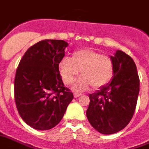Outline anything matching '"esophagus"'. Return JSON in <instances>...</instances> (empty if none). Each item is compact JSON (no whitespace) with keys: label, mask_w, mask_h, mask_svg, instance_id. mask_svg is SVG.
<instances>
[{"label":"esophagus","mask_w":149,"mask_h":149,"mask_svg":"<svg viewBox=\"0 0 149 149\" xmlns=\"http://www.w3.org/2000/svg\"><path fill=\"white\" fill-rule=\"evenodd\" d=\"M82 94H80V93H78V92H75L74 94V97H79V96H81Z\"/></svg>","instance_id":"esophagus-1"}]
</instances>
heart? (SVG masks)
I'll list each match as a JSON object with an SVG mask.
<instances>
[{
	"label": "heart",
	"instance_id": "b5f03b06",
	"mask_svg": "<svg viewBox=\"0 0 149 149\" xmlns=\"http://www.w3.org/2000/svg\"><path fill=\"white\" fill-rule=\"evenodd\" d=\"M59 72L66 85H71L81 72L82 77L76 82V91H84L90 86L94 88L107 85L113 76L114 63L109 56L91 49L79 50L71 58H63L58 65Z\"/></svg>",
	"mask_w": 149,
	"mask_h": 149
}]
</instances>
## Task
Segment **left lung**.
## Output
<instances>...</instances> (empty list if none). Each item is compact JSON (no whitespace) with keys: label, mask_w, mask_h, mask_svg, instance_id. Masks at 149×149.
I'll use <instances>...</instances> for the list:
<instances>
[{"label":"left lung","mask_w":149,"mask_h":149,"mask_svg":"<svg viewBox=\"0 0 149 149\" xmlns=\"http://www.w3.org/2000/svg\"><path fill=\"white\" fill-rule=\"evenodd\" d=\"M114 73L111 82L90 94L86 117L92 126L102 134L123 130L132 119L137 102L140 79L130 55L117 51L111 56Z\"/></svg>","instance_id":"1"}]
</instances>
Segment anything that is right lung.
<instances>
[{
	"mask_svg": "<svg viewBox=\"0 0 149 149\" xmlns=\"http://www.w3.org/2000/svg\"><path fill=\"white\" fill-rule=\"evenodd\" d=\"M67 45L64 40H42L30 47L19 61L14 98L19 116L33 129L47 130L57 125L74 98L58 70Z\"/></svg>",
	"mask_w": 149,
	"mask_h": 149,
	"instance_id": "1",
	"label": "right lung"
}]
</instances>
